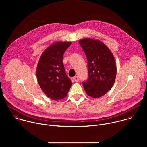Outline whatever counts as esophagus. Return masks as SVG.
Listing matches in <instances>:
<instances>
[{
	"label": "esophagus",
	"instance_id": "obj_1",
	"mask_svg": "<svg viewBox=\"0 0 147 147\" xmlns=\"http://www.w3.org/2000/svg\"><path fill=\"white\" fill-rule=\"evenodd\" d=\"M73 79H74V80L76 82H78V80H79V78H78V76H76V77H74L73 78Z\"/></svg>",
	"mask_w": 147,
	"mask_h": 147
}]
</instances>
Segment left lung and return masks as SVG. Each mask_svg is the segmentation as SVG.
<instances>
[{
	"label": "left lung",
	"mask_w": 147,
	"mask_h": 147,
	"mask_svg": "<svg viewBox=\"0 0 147 147\" xmlns=\"http://www.w3.org/2000/svg\"><path fill=\"white\" fill-rule=\"evenodd\" d=\"M78 42L88 60V78L83 82L84 88L88 96L98 98L106 94L114 84L117 71L114 56L99 40L88 38Z\"/></svg>",
	"instance_id": "obj_1"
}]
</instances>
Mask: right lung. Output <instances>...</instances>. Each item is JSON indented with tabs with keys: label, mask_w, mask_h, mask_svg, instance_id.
Listing matches in <instances>:
<instances>
[{
	"label": "right lung",
	"mask_w": 147,
	"mask_h": 147,
	"mask_svg": "<svg viewBox=\"0 0 147 147\" xmlns=\"http://www.w3.org/2000/svg\"><path fill=\"white\" fill-rule=\"evenodd\" d=\"M71 42L57 41L42 53L36 67V75L44 93L53 100L65 98L72 85L66 74L63 56L71 45Z\"/></svg>",
	"instance_id": "add662e5"
}]
</instances>
